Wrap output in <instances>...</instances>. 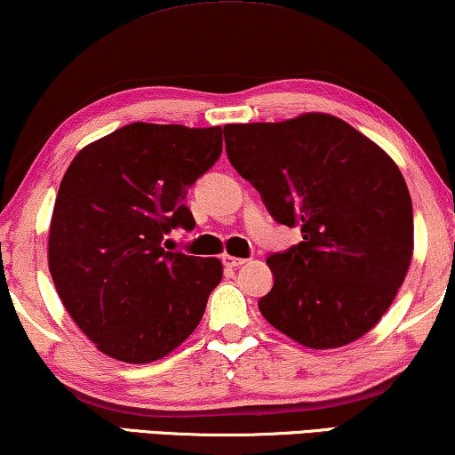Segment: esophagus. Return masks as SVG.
Masks as SVG:
<instances>
[{
  "instance_id": "34e87169",
  "label": "esophagus",
  "mask_w": 455,
  "mask_h": 455,
  "mask_svg": "<svg viewBox=\"0 0 455 455\" xmlns=\"http://www.w3.org/2000/svg\"><path fill=\"white\" fill-rule=\"evenodd\" d=\"M221 260H223V265H226V267H234V269H235V267H240V265L246 263V259L232 257V254H223Z\"/></svg>"
}]
</instances>
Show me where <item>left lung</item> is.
<instances>
[{
  "label": "left lung",
  "mask_w": 455,
  "mask_h": 455,
  "mask_svg": "<svg viewBox=\"0 0 455 455\" xmlns=\"http://www.w3.org/2000/svg\"><path fill=\"white\" fill-rule=\"evenodd\" d=\"M229 164L302 242L271 252L259 310L307 347H339L391 307L412 259V201L385 151L339 117L228 124Z\"/></svg>",
  "instance_id": "obj_1"
}]
</instances>
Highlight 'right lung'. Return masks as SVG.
Segmentation results:
<instances>
[{
	"instance_id": "add662e5",
	"label": "right lung",
	"mask_w": 455,
	"mask_h": 455,
	"mask_svg": "<svg viewBox=\"0 0 455 455\" xmlns=\"http://www.w3.org/2000/svg\"><path fill=\"white\" fill-rule=\"evenodd\" d=\"M221 147L220 126L134 122L84 147L68 167L49 229V271L74 323L108 356L153 363L201 323L223 267L161 242L176 228L195 229L184 198Z\"/></svg>"
}]
</instances>
